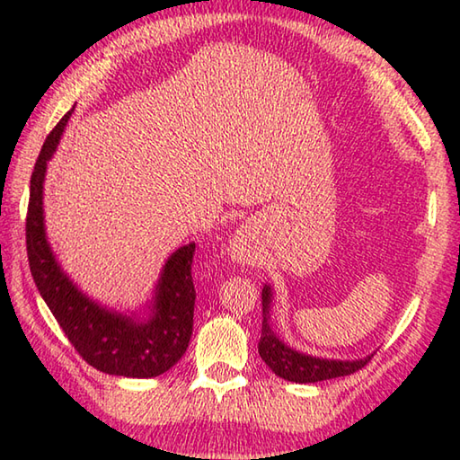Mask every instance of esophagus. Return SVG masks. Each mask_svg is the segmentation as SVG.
Segmentation results:
<instances>
[{
    "label": "esophagus",
    "instance_id": "1",
    "mask_svg": "<svg viewBox=\"0 0 460 460\" xmlns=\"http://www.w3.org/2000/svg\"><path fill=\"white\" fill-rule=\"evenodd\" d=\"M247 231H239L235 239H233V245H231V255L233 259H237V261H247L249 259V249H247Z\"/></svg>",
    "mask_w": 460,
    "mask_h": 460
}]
</instances>
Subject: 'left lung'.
<instances>
[{"label": "left lung", "mask_w": 460, "mask_h": 460, "mask_svg": "<svg viewBox=\"0 0 460 460\" xmlns=\"http://www.w3.org/2000/svg\"><path fill=\"white\" fill-rule=\"evenodd\" d=\"M263 315L270 314V299L271 291L270 288H263ZM259 356L263 358V362L270 366L275 376H279L283 380L289 382H322L330 378H340V376L354 374L362 370L366 364L372 360V356L362 358V360L354 362H341V360H323V358H314L299 354L296 349L288 348L279 338L270 330L267 317L261 322V340H259Z\"/></svg>", "instance_id": "obj_1"}]
</instances>
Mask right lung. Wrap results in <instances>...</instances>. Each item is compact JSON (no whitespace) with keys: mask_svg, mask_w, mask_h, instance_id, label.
Masks as SVG:
<instances>
[{"mask_svg":"<svg viewBox=\"0 0 460 460\" xmlns=\"http://www.w3.org/2000/svg\"><path fill=\"white\" fill-rule=\"evenodd\" d=\"M70 114H64L46 137L31 171L26 215V247L31 278L66 338L92 368L127 378H153L172 368L189 348L197 297L190 273L195 243L181 247L166 261L148 322H135L130 317L106 312L74 288L49 252L41 211L46 163L60 143Z\"/></svg>","mask_w":460,"mask_h":460,"instance_id":"1","label":"right lung"}]
</instances>
